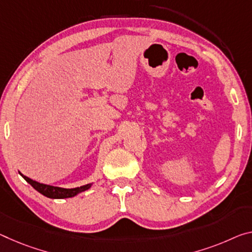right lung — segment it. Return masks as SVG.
<instances>
[{"label":"right lung","mask_w":252,"mask_h":252,"mask_svg":"<svg viewBox=\"0 0 252 252\" xmlns=\"http://www.w3.org/2000/svg\"><path fill=\"white\" fill-rule=\"evenodd\" d=\"M20 175L26 179V181L33 187L35 190H38L40 194H42L43 196L49 197V198H69L74 197L76 195H78L82 191H85L90 189L93 184H86L81 187H76V189H63V187H56L51 185H46V184H41L39 182H35L33 179L25 176V175L20 173Z\"/></svg>","instance_id":"right-lung-1"}]
</instances>
